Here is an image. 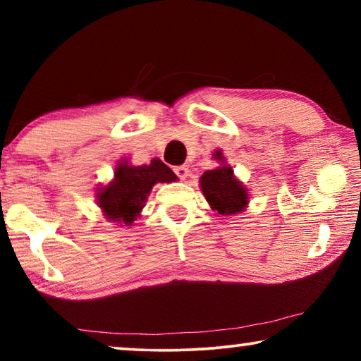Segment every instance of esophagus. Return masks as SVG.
Listing matches in <instances>:
<instances>
[{
	"mask_svg": "<svg viewBox=\"0 0 361 361\" xmlns=\"http://www.w3.org/2000/svg\"><path fill=\"white\" fill-rule=\"evenodd\" d=\"M175 173L178 176L180 180H186L189 176V169L186 166H180V167H175Z\"/></svg>",
	"mask_w": 361,
	"mask_h": 361,
	"instance_id": "1",
	"label": "esophagus"
}]
</instances>
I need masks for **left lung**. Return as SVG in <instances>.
Returning a JSON list of instances; mask_svg holds the SVG:
<instances>
[{
    "label": "left lung",
    "instance_id": "8db88e82",
    "mask_svg": "<svg viewBox=\"0 0 361 361\" xmlns=\"http://www.w3.org/2000/svg\"><path fill=\"white\" fill-rule=\"evenodd\" d=\"M215 159L224 161L221 151H216ZM200 189L205 195L212 210L219 215H235L245 210L248 205L247 188L234 176V170L229 166H219L215 170H207L200 176Z\"/></svg>",
    "mask_w": 361,
    "mask_h": 361
}]
</instances>
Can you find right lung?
<instances>
[{
  "instance_id": "right-lung-1",
  "label": "right lung",
  "mask_w": 361,
  "mask_h": 361,
  "mask_svg": "<svg viewBox=\"0 0 361 361\" xmlns=\"http://www.w3.org/2000/svg\"><path fill=\"white\" fill-rule=\"evenodd\" d=\"M175 180L176 175L159 159H152L149 166L138 167L122 161L114 170L113 181L99 188L97 204L109 221L132 226L143 210L152 186Z\"/></svg>"
}]
</instances>
